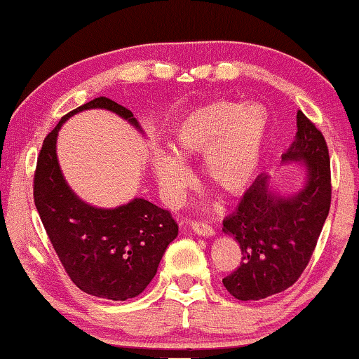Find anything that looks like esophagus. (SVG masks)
Wrapping results in <instances>:
<instances>
[{"mask_svg":"<svg viewBox=\"0 0 359 359\" xmlns=\"http://www.w3.org/2000/svg\"><path fill=\"white\" fill-rule=\"evenodd\" d=\"M191 229L196 234H201V236H213L215 234V229L208 223H205V221H193Z\"/></svg>","mask_w":359,"mask_h":359,"instance_id":"1","label":"esophagus"}]
</instances>
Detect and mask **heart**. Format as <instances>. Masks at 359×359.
<instances>
[{"mask_svg": "<svg viewBox=\"0 0 359 359\" xmlns=\"http://www.w3.org/2000/svg\"><path fill=\"white\" fill-rule=\"evenodd\" d=\"M271 116L263 104L215 101L187 114L171 133L170 151L149 154V166L168 205L176 206L191 184L183 166L201 154V172L208 183L226 194L250 188L266 151Z\"/></svg>", "mask_w": 359, "mask_h": 359, "instance_id": "obj_1", "label": "heart"}]
</instances>
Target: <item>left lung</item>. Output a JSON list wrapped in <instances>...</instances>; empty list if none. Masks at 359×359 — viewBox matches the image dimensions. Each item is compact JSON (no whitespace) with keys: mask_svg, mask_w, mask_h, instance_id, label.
Instances as JSON below:
<instances>
[{"mask_svg":"<svg viewBox=\"0 0 359 359\" xmlns=\"http://www.w3.org/2000/svg\"><path fill=\"white\" fill-rule=\"evenodd\" d=\"M298 133L283 161L306 163V184L294 196L271 191L259 176L223 231L240 243L243 261L223 280L236 299L258 302L293 286L308 266L331 206L330 153L323 133L302 111Z\"/></svg>","mask_w":359,"mask_h":359,"instance_id":"obj_1","label":"left lung"}]
</instances>
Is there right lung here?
I'll list each match as a JSON object with an SVG mask.
<instances>
[{
  "instance_id": "obj_1",
  "label": "right lung",
  "mask_w": 359,
  "mask_h": 359,
  "mask_svg": "<svg viewBox=\"0 0 359 359\" xmlns=\"http://www.w3.org/2000/svg\"><path fill=\"white\" fill-rule=\"evenodd\" d=\"M104 108L138 126L133 113L113 100L100 98L61 118L43 141L34 171V205L66 274L79 290L98 298L125 302L143 293L156 274L178 223L168 210L136 198L114 210L83 203L69 189L56 158V136L74 113Z\"/></svg>"
}]
</instances>
